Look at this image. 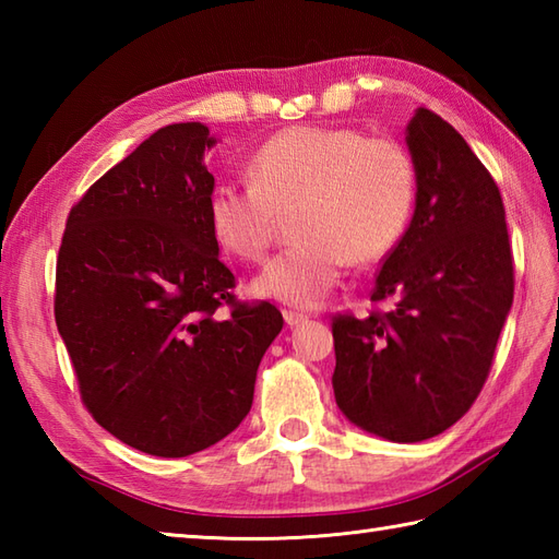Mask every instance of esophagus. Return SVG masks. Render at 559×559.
I'll return each instance as SVG.
<instances>
[{
	"label": "esophagus",
	"instance_id": "esophagus-1",
	"mask_svg": "<svg viewBox=\"0 0 559 559\" xmlns=\"http://www.w3.org/2000/svg\"><path fill=\"white\" fill-rule=\"evenodd\" d=\"M283 319H286V324L293 329V326H300L302 322H307V314L295 312V310H286V312H283Z\"/></svg>",
	"mask_w": 559,
	"mask_h": 559
}]
</instances>
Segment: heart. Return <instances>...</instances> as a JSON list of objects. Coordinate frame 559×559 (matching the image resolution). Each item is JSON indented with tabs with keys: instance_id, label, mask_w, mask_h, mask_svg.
Here are the masks:
<instances>
[{
	"instance_id": "b5f03b06",
	"label": "heart",
	"mask_w": 559,
	"mask_h": 559,
	"mask_svg": "<svg viewBox=\"0 0 559 559\" xmlns=\"http://www.w3.org/2000/svg\"><path fill=\"white\" fill-rule=\"evenodd\" d=\"M418 199V170L394 139L355 129L300 124L269 136L249 160V182L221 180L206 199L216 242L259 261L293 209L298 245L254 278L259 298L317 307L350 264H374L406 235Z\"/></svg>"
}]
</instances>
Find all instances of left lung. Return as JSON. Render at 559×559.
<instances>
[{
	"label": "left lung",
	"mask_w": 559,
	"mask_h": 559,
	"mask_svg": "<svg viewBox=\"0 0 559 559\" xmlns=\"http://www.w3.org/2000/svg\"><path fill=\"white\" fill-rule=\"evenodd\" d=\"M418 199L379 271L372 300L394 310L336 317L341 413L389 442H423L478 399L514 300L504 204L454 127L418 108L406 127Z\"/></svg>",
	"instance_id": "8db88e82"
}]
</instances>
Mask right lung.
<instances>
[{
    "mask_svg": "<svg viewBox=\"0 0 559 559\" xmlns=\"http://www.w3.org/2000/svg\"><path fill=\"white\" fill-rule=\"evenodd\" d=\"M218 144L201 122L153 132L71 209L55 319L93 418L144 454L180 459L228 437L252 408L281 334L271 302L235 305L206 218ZM225 301L228 318L217 314Z\"/></svg>",
    "mask_w": 559,
    "mask_h": 559,
    "instance_id": "right-lung-1",
    "label": "right lung"
}]
</instances>
